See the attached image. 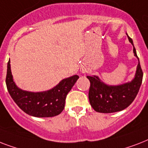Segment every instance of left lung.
<instances>
[{"instance_id":"1","label":"left lung","mask_w":148,"mask_h":148,"mask_svg":"<svg viewBox=\"0 0 148 148\" xmlns=\"http://www.w3.org/2000/svg\"><path fill=\"white\" fill-rule=\"evenodd\" d=\"M129 41L134 47V56L138 59L134 78L121 85L110 86L106 84L97 76H87L90 81L88 97L91 107L99 113H114L127 108L135 99L142 83L143 71L133 40L127 35Z\"/></svg>"}]
</instances>
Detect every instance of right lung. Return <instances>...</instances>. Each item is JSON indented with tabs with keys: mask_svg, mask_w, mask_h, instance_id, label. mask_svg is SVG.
Returning a JSON list of instances; mask_svg holds the SVG:
<instances>
[{
	"mask_svg": "<svg viewBox=\"0 0 148 148\" xmlns=\"http://www.w3.org/2000/svg\"><path fill=\"white\" fill-rule=\"evenodd\" d=\"M10 63L9 60L6 85L10 97L24 112L37 117H54L62 112L67 95L79 78L77 75L64 79L51 90L42 92H30L20 89L15 84Z\"/></svg>",
	"mask_w": 148,
	"mask_h": 148,
	"instance_id": "1",
	"label": "right lung"
}]
</instances>
